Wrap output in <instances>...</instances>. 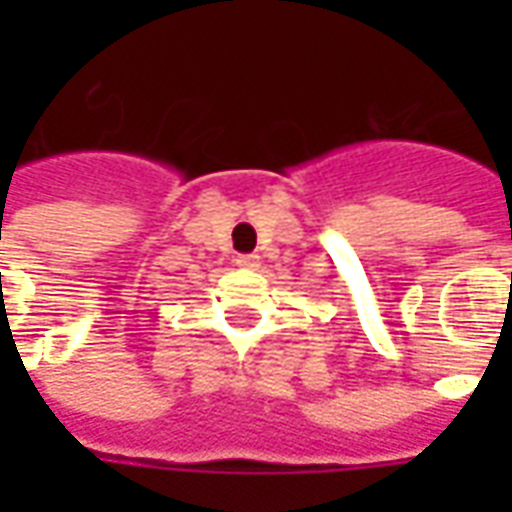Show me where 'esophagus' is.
I'll return each instance as SVG.
<instances>
[{"mask_svg": "<svg viewBox=\"0 0 512 512\" xmlns=\"http://www.w3.org/2000/svg\"><path fill=\"white\" fill-rule=\"evenodd\" d=\"M235 266H241V268H260V257L257 255H238L235 257Z\"/></svg>", "mask_w": 512, "mask_h": 512, "instance_id": "obj_1", "label": "esophagus"}]
</instances>
